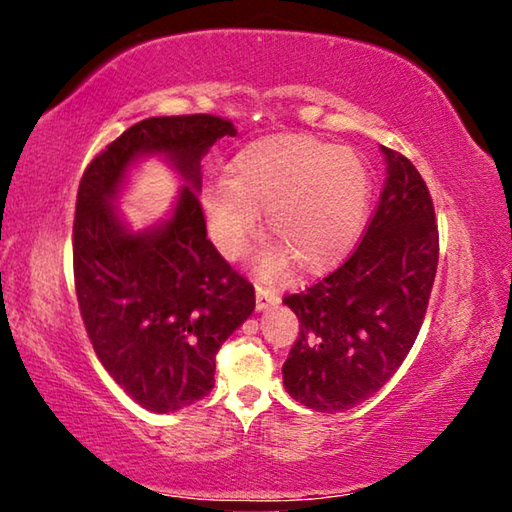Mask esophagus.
Returning <instances> with one entry per match:
<instances>
[{
    "mask_svg": "<svg viewBox=\"0 0 512 512\" xmlns=\"http://www.w3.org/2000/svg\"><path fill=\"white\" fill-rule=\"evenodd\" d=\"M257 309L264 311L268 307H275L280 302V293L271 287H257Z\"/></svg>",
    "mask_w": 512,
    "mask_h": 512,
    "instance_id": "obj_1",
    "label": "esophagus"
}]
</instances>
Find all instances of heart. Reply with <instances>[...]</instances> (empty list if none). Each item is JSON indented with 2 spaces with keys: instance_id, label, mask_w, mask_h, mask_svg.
<instances>
[{
  "instance_id": "1",
  "label": "heart",
  "mask_w": 512,
  "mask_h": 512,
  "mask_svg": "<svg viewBox=\"0 0 512 512\" xmlns=\"http://www.w3.org/2000/svg\"><path fill=\"white\" fill-rule=\"evenodd\" d=\"M370 171L357 151L307 135H277L248 144L230 180L205 187L214 244L225 257L244 255L259 214L277 246L257 271L273 275L291 257L305 271L334 266L357 244L370 214Z\"/></svg>"
}]
</instances>
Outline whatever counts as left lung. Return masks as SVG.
<instances>
[{
    "label": "left lung",
    "instance_id": "1",
    "mask_svg": "<svg viewBox=\"0 0 512 512\" xmlns=\"http://www.w3.org/2000/svg\"><path fill=\"white\" fill-rule=\"evenodd\" d=\"M386 185L357 250L282 302L300 334L282 366L293 400L339 413L375 395L413 348L438 266L429 189L402 153L381 146Z\"/></svg>",
    "mask_w": 512,
    "mask_h": 512
}]
</instances>
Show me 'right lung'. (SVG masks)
I'll use <instances>...</instances> for the list:
<instances>
[{"mask_svg":"<svg viewBox=\"0 0 512 512\" xmlns=\"http://www.w3.org/2000/svg\"><path fill=\"white\" fill-rule=\"evenodd\" d=\"M232 121L151 117L110 142L85 169L74 216V284L85 329L110 377L153 413L212 391L216 352L253 314L255 289L207 239L201 160ZM144 154H164L186 180L169 220L135 233L114 201Z\"/></svg>","mask_w":512,"mask_h":512,"instance_id":"obj_1","label":"right lung"}]
</instances>
